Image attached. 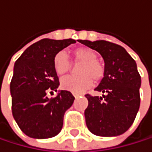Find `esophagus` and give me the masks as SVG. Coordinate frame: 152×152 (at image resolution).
I'll return each instance as SVG.
<instances>
[{"mask_svg":"<svg viewBox=\"0 0 152 152\" xmlns=\"http://www.w3.org/2000/svg\"><path fill=\"white\" fill-rule=\"evenodd\" d=\"M79 95H80V94H77V93H73V96H74L75 98H77V97H78Z\"/></svg>","mask_w":152,"mask_h":152,"instance_id":"34e87169","label":"esophagus"}]
</instances>
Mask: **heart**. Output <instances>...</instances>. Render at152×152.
<instances>
[{"mask_svg": "<svg viewBox=\"0 0 152 152\" xmlns=\"http://www.w3.org/2000/svg\"><path fill=\"white\" fill-rule=\"evenodd\" d=\"M75 63H81L78 70L79 77H65L61 80L63 90L73 93H80L92 85V82L101 81L105 74L103 62L98 60V53L89 47H78L71 51ZM53 68L59 76L65 75L71 69V61L63 51L55 54Z\"/></svg>", "mask_w": 152, "mask_h": 152, "instance_id": "heart-1", "label": "heart"}]
</instances>
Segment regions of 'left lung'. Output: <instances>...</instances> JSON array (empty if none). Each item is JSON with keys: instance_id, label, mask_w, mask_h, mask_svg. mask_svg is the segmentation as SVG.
Segmentation results:
<instances>
[{"instance_id": "left-lung-1", "label": "left lung", "mask_w": 152, "mask_h": 152, "mask_svg": "<svg viewBox=\"0 0 152 152\" xmlns=\"http://www.w3.org/2000/svg\"><path fill=\"white\" fill-rule=\"evenodd\" d=\"M97 50L105 62V74L97 91L102 97L86 94L89 105L84 111L86 125L97 136L112 137L132 125L140 104V75L137 64L126 50L107 41H79Z\"/></svg>"}]
</instances>
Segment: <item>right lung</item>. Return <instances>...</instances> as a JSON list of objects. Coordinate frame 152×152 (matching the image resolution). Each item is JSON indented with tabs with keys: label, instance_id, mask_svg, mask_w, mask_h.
<instances>
[{
	"label": "right lung",
	"instance_id": "right-lung-1",
	"mask_svg": "<svg viewBox=\"0 0 152 152\" xmlns=\"http://www.w3.org/2000/svg\"><path fill=\"white\" fill-rule=\"evenodd\" d=\"M76 41L42 39L28 47L14 64L10 90L12 116L21 132L34 139L56 136L63 116L73 102V95L61 91L56 97L59 78L53 68L55 54Z\"/></svg>",
	"mask_w": 152,
	"mask_h": 152
}]
</instances>
